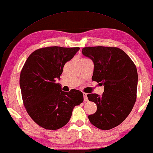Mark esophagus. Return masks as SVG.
I'll return each instance as SVG.
<instances>
[{"instance_id": "esophagus-1", "label": "esophagus", "mask_w": 153, "mask_h": 153, "mask_svg": "<svg viewBox=\"0 0 153 153\" xmlns=\"http://www.w3.org/2000/svg\"><path fill=\"white\" fill-rule=\"evenodd\" d=\"M83 96H84V101L85 102H88V97H87V94H85V93H83Z\"/></svg>"}]
</instances>
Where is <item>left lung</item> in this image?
<instances>
[{"mask_svg": "<svg viewBox=\"0 0 153 153\" xmlns=\"http://www.w3.org/2000/svg\"><path fill=\"white\" fill-rule=\"evenodd\" d=\"M82 53L94 64L92 80L104 85L101 96L88 94L97 109L88 119L92 125L106 130L120 125L132 111L136 100L138 76L135 64L117 47H88Z\"/></svg>", "mask_w": 153, "mask_h": 153, "instance_id": "left-lung-1", "label": "left lung"}]
</instances>
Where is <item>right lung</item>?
<instances>
[{
  "instance_id": "1",
  "label": "right lung",
  "mask_w": 153,
  "mask_h": 153,
  "mask_svg": "<svg viewBox=\"0 0 153 153\" xmlns=\"http://www.w3.org/2000/svg\"><path fill=\"white\" fill-rule=\"evenodd\" d=\"M79 47H49L33 51L25 62L20 74V88L24 106L37 124L57 130L69 122L75 106L83 102L80 91L65 92L60 79L63 68L79 51Z\"/></svg>"
}]
</instances>
